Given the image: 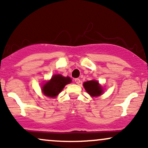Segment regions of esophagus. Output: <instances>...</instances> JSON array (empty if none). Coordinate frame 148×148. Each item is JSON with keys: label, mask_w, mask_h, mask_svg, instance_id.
<instances>
[{"label": "esophagus", "mask_w": 148, "mask_h": 148, "mask_svg": "<svg viewBox=\"0 0 148 148\" xmlns=\"http://www.w3.org/2000/svg\"><path fill=\"white\" fill-rule=\"evenodd\" d=\"M74 82H75L76 84H79L80 82H81V80H80L79 79H78V78H77V79H74Z\"/></svg>", "instance_id": "obj_1"}]
</instances>
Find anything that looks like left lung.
I'll list each match as a JSON object with an SVG mask.
<instances>
[{
  "label": "left lung",
  "mask_w": 148,
  "mask_h": 148,
  "mask_svg": "<svg viewBox=\"0 0 148 148\" xmlns=\"http://www.w3.org/2000/svg\"><path fill=\"white\" fill-rule=\"evenodd\" d=\"M84 86L88 94L92 97L99 96L103 92V89L96 81H88L85 82Z\"/></svg>",
  "instance_id": "8db88e82"
}]
</instances>
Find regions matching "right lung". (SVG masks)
Returning <instances> with one entry per match:
<instances>
[{"label": "right lung", "instance_id": "obj_1", "mask_svg": "<svg viewBox=\"0 0 148 148\" xmlns=\"http://www.w3.org/2000/svg\"><path fill=\"white\" fill-rule=\"evenodd\" d=\"M72 80L69 77H64L60 74L53 76L49 81L44 85L42 92L46 96L54 97L62 90L64 86L71 83Z\"/></svg>", "mask_w": 148, "mask_h": 148}]
</instances>
